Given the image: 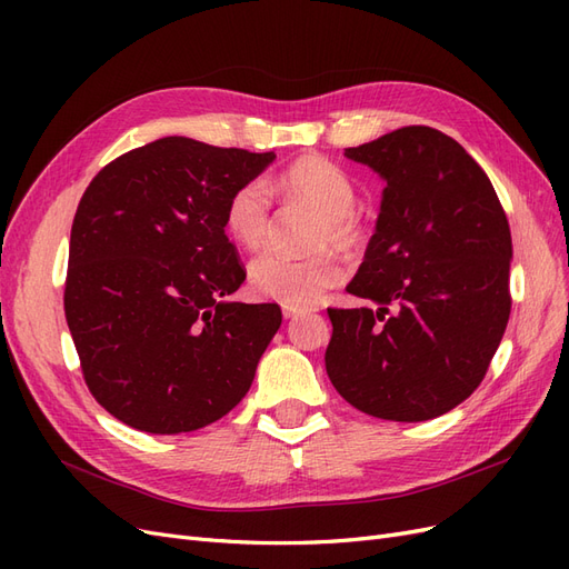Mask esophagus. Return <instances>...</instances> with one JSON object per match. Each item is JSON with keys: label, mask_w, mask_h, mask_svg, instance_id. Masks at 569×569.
Listing matches in <instances>:
<instances>
[{"label": "esophagus", "mask_w": 569, "mask_h": 569, "mask_svg": "<svg viewBox=\"0 0 569 569\" xmlns=\"http://www.w3.org/2000/svg\"><path fill=\"white\" fill-rule=\"evenodd\" d=\"M306 311L303 308H297V306H282V316L289 320V318H299V316H303Z\"/></svg>", "instance_id": "esophagus-1"}]
</instances>
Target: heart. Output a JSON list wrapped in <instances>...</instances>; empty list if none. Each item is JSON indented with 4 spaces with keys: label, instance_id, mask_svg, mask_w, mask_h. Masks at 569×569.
I'll return each mask as SVG.
<instances>
[{
    "label": "heart",
    "instance_id": "heart-1",
    "mask_svg": "<svg viewBox=\"0 0 569 569\" xmlns=\"http://www.w3.org/2000/svg\"><path fill=\"white\" fill-rule=\"evenodd\" d=\"M270 192H278L289 203L313 206L322 213L313 234V247L322 251L291 256L270 249L251 261L249 284L258 297L306 308L343 280V266L327 247L356 251L366 244V226L356 213L358 184L347 168L320 153L289 163L270 182L253 178L237 184L226 201L222 226L239 247L253 251L270 239Z\"/></svg>",
    "mask_w": 569,
    "mask_h": 569
}]
</instances>
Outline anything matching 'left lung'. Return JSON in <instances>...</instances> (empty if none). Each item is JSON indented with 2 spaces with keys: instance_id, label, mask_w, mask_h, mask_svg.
<instances>
[{
  "instance_id": "1",
  "label": "left lung",
  "mask_w": 569,
  "mask_h": 569,
  "mask_svg": "<svg viewBox=\"0 0 569 569\" xmlns=\"http://www.w3.org/2000/svg\"><path fill=\"white\" fill-rule=\"evenodd\" d=\"M387 180L349 295L377 311L327 308L325 368L372 418L443 416L481 385L510 318V228L481 166L453 137L408 126L349 147Z\"/></svg>"
}]
</instances>
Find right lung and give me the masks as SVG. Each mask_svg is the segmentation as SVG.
Here are the masks:
<instances>
[{
  "mask_svg": "<svg viewBox=\"0 0 569 569\" xmlns=\"http://www.w3.org/2000/svg\"><path fill=\"white\" fill-rule=\"evenodd\" d=\"M272 159L163 137L113 159L84 189L63 308L84 385L120 422L194 432L244 399L282 311L226 301L247 270L222 211Z\"/></svg>",
  "mask_w": 569,
  "mask_h": 569,
  "instance_id": "obj_1",
  "label": "right lung"
}]
</instances>
